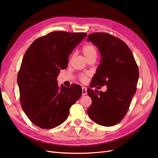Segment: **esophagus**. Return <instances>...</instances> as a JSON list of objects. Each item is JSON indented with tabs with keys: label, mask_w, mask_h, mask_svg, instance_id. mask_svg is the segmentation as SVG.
Segmentation results:
<instances>
[{
	"label": "esophagus",
	"mask_w": 158,
	"mask_h": 158,
	"mask_svg": "<svg viewBox=\"0 0 158 158\" xmlns=\"http://www.w3.org/2000/svg\"><path fill=\"white\" fill-rule=\"evenodd\" d=\"M82 95H85L87 94V88L85 86H82Z\"/></svg>",
	"instance_id": "esophagus-1"
}]
</instances>
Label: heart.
<instances>
[{"label":"heart","instance_id":"1","mask_svg":"<svg viewBox=\"0 0 158 158\" xmlns=\"http://www.w3.org/2000/svg\"><path fill=\"white\" fill-rule=\"evenodd\" d=\"M82 52L85 58L86 59L93 56H96V55H97L96 48H95V47L94 45L92 44H87L84 45L82 48ZM88 75H89L88 73L80 74L78 75V78L81 82H84L87 80Z\"/></svg>","mask_w":158,"mask_h":158}]
</instances>
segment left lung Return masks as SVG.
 <instances>
[{
  "label": "left lung",
  "mask_w": 158,
  "mask_h": 158,
  "mask_svg": "<svg viewBox=\"0 0 158 158\" xmlns=\"http://www.w3.org/2000/svg\"><path fill=\"white\" fill-rule=\"evenodd\" d=\"M88 41L95 45L102 60L91 82V88L107 85L106 92L87 89L92 103L88 114L95 123L111 127L126 115L136 92L139 71L131 49L125 42L108 33L89 34Z\"/></svg>",
  "instance_id": "1"
}]
</instances>
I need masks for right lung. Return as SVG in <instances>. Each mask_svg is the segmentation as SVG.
<instances>
[{"instance_id": "1", "label": "right lung", "mask_w": 158, "mask_h": 158, "mask_svg": "<svg viewBox=\"0 0 158 158\" xmlns=\"http://www.w3.org/2000/svg\"><path fill=\"white\" fill-rule=\"evenodd\" d=\"M86 35L52 31L35 40L26 51L17 80L22 108L35 125L44 129L60 125L82 95L80 85H59L56 78L60 70L67 67L69 55Z\"/></svg>"}]
</instances>
